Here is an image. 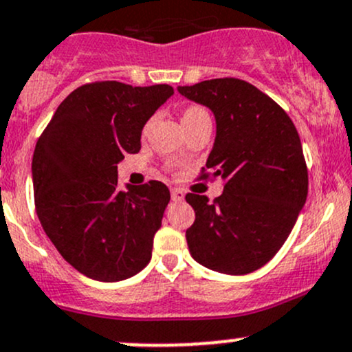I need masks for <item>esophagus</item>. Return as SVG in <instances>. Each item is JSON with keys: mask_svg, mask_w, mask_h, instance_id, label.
Segmentation results:
<instances>
[{"mask_svg": "<svg viewBox=\"0 0 352 352\" xmlns=\"http://www.w3.org/2000/svg\"><path fill=\"white\" fill-rule=\"evenodd\" d=\"M170 194H172V201H175V202H180V201H184V190L182 188H179V187H172L170 188Z\"/></svg>", "mask_w": 352, "mask_h": 352, "instance_id": "obj_1", "label": "esophagus"}]
</instances>
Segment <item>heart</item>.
<instances>
[{"label":"heart","instance_id":"1","mask_svg":"<svg viewBox=\"0 0 352 352\" xmlns=\"http://www.w3.org/2000/svg\"><path fill=\"white\" fill-rule=\"evenodd\" d=\"M207 111L202 108V106H197V104H194V106H188V108H186L184 109V114H182V121H188V120H194V118H197V116H201V114H206ZM150 124H151V120L148 121V123L145 124V128H143V131H146L148 128H150Z\"/></svg>","mask_w":352,"mask_h":352}]
</instances>
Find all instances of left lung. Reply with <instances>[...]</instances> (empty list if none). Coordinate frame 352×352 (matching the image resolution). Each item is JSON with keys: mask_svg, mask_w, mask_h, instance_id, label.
I'll use <instances>...</instances> for the list:
<instances>
[{"mask_svg": "<svg viewBox=\"0 0 352 352\" xmlns=\"http://www.w3.org/2000/svg\"><path fill=\"white\" fill-rule=\"evenodd\" d=\"M179 92L216 116V143L197 180L224 184L212 202L186 195L195 212L188 250L206 268L246 275L278 253L305 204L309 170L300 136L282 106L243 79L202 80Z\"/></svg>", "mask_w": 352, "mask_h": 352, "instance_id": "1", "label": "left lung"}]
</instances>
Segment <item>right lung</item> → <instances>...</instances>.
<instances>
[{
    "label": "right lung",
    "instance_id": "right-lung-1",
    "mask_svg": "<svg viewBox=\"0 0 352 352\" xmlns=\"http://www.w3.org/2000/svg\"><path fill=\"white\" fill-rule=\"evenodd\" d=\"M173 94L168 84L96 80L60 102L33 151L35 210L69 265L98 282H120L151 258L170 190L150 180L118 187V164L138 153L148 118Z\"/></svg>",
    "mask_w": 352,
    "mask_h": 352
}]
</instances>
